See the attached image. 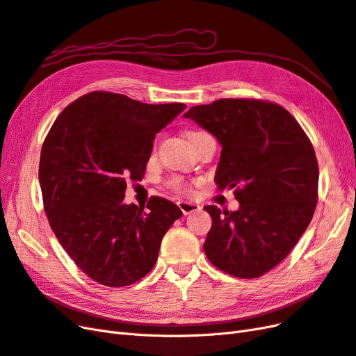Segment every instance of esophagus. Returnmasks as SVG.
I'll return each mask as SVG.
<instances>
[{"label": "esophagus", "instance_id": "1", "mask_svg": "<svg viewBox=\"0 0 356 356\" xmlns=\"http://www.w3.org/2000/svg\"><path fill=\"white\" fill-rule=\"evenodd\" d=\"M178 207H179V209L182 211V213H184V215H188L191 212H196V211L200 209L199 204L193 203V202H182V200L178 202Z\"/></svg>", "mask_w": 356, "mask_h": 356}]
</instances>
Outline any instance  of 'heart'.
I'll use <instances>...</instances> for the list:
<instances>
[{
    "label": "heart",
    "instance_id": "heart-1",
    "mask_svg": "<svg viewBox=\"0 0 356 356\" xmlns=\"http://www.w3.org/2000/svg\"><path fill=\"white\" fill-rule=\"evenodd\" d=\"M202 135H207V132H203V131H191V132H188V139L197 138V136H202ZM169 187L174 190V191H178V193H188L190 191V186L187 184L186 181H182L181 178H172V179H169Z\"/></svg>",
    "mask_w": 356,
    "mask_h": 356
}]
</instances>
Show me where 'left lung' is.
<instances>
[{
    "label": "left lung",
    "instance_id": "left-lung-1",
    "mask_svg": "<svg viewBox=\"0 0 356 356\" xmlns=\"http://www.w3.org/2000/svg\"><path fill=\"white\" fill-rule=\"evenodd\" d=\"M184 117L222 145L218 190L234 188V212L204 207L212 227L203 243L208 260L236 277L270 272L307 229L318 203L314 145L284 106L250 98L196 105Z\"/></svg>",
    "mask_w": 356,
    "mask_h": 356
}]
</instances>
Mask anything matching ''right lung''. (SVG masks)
<instances>
[{
    "label": "right lung",
    "instance_id": "add662e5",
    "mask_svg": "<svg viewBox=\"0 0 356 356\" xmlns=\"http://www.w3.org/2000/svg\"><path fill=\"white\" fill-rule=\"evenodd\" d=\"M184 104H144L96 90L70 104L42 143V204L59 243L92 281L132 285L152 272L161 239L182 212L153 196L124 204L127 179L141 181L156 134Z\"/></svg>",
    "mask_w": 356,
    "mask_h": 356
}]
</instances>
